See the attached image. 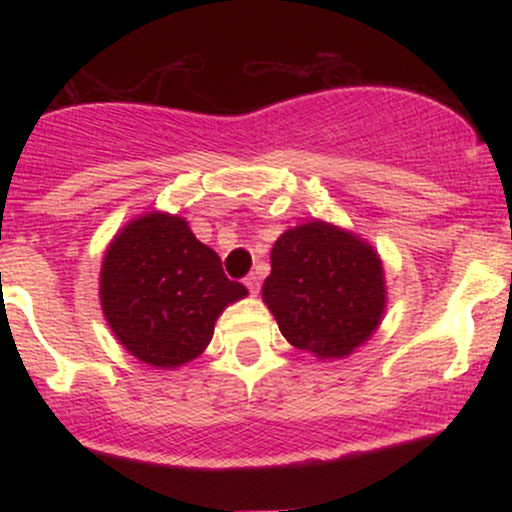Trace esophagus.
Here are the masks:
<instances>
[{
  "mask_svg": "<svg viewBox=\"0 0 512 512\" xmlns=\"http://www.w3.org/2000/svg\"><path fill=\"white\" fill-rule=\"evenodd\" d=\"M245 286H248L252 296H257V293H260V279H257L255 274H248V276H245Z\"/></svg>",
  "mask_w": 512,
  "mask_h": 512,
  "instance_id": "esophagus-1",
  "label": "esophagus"
}]
</instances>
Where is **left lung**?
<instances>
[{"mask_svg": "<svg viewBox=\"0 0 512 512\" xmlns=\"http://www.w3.org/2000/svg\"><path fill=\"white\" fill-rule=\"evenodd\" d=\"M262 298L293 346L342 358L380 325L383 264L363 240L332 223L310 221L274 243Z\"/></svg>", "mask_w": 512, "mask_h": 512, "instance_id": "8db88e82", "label": "left lung"}]
</instances>
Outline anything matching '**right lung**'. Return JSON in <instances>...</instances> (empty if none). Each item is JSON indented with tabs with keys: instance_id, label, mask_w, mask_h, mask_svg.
<instances>
[{
	"instance_id": "obj_1",
	"label": "right lung",
	"mask_w": 512,
	"mask_h": 512,
	"mask_svg": "<svg viewBox=\"0 0 512 512\" xmlns=\"http://www.w3.org/2000/svg\"><path fill=\"white\" fill-rule=\"evenodd\" d=\"M248 289L180 216L146 214L110 243L101 303L110 330L132 356L178 368L207 349L216 317Z\"/></svg>"
}]
</instances>
